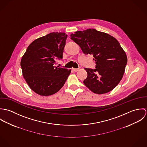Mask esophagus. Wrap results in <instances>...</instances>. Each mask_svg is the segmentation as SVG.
Segmentation results:
<instances>
[{
	"label": "esophagus",
	"mask_w": 147,
	"mask_h": 147,
	"mask_svg": "<svg viewBox=\"0 0 147 147\" xmlns=\"http://www.w3.org/2000/svg\"><path fill=\"white\" fill-rule=\"evenodd\" d=\"M72 70L74 71H75V72H77V71H78L79 70V68H73Z\"/></svg>",
	"instance_id": "esophagus-1"
}]
</instances>
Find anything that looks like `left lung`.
<instances>
[{
	"label": "left lung",
	"instance_id": "8db88e82",
	"mask_svg": "<svg viewBox=\"0 0 147 147\" xmlns=\"http://www.w3.org/2000/svg\"><path fill=\"white\" fill-rule=\"evenodd\" d=\"M71 38L85 55L92 54L96 68H85L84 84L92 92L101 94L112 90L122 80L127 58L119 42L113 36L94 29L72 33Z\"/></svg>",
	"mask_w": 147,
	"mask_h": 147
}]
</instances>
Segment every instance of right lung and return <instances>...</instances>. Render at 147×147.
<instances>
[{
  "label": "right lung",
  "mask_w": 147,
  "mask_h": 147,
  "mask_svg": "<svg viewBox=\"0 0 147 147\" xmlns=\"http://www.w3.org/2000/svg\"><path fill=\"white\" fill-rule=\"evenodd\" d=\"M67 35L53 32L38 38L28 47L21 60L22 75L37 94L48 96L58 92L65 84L71 69L54 66L63 58Z\"/></svg>",
  "instance_id": "obj_1"
}]
</instances>
